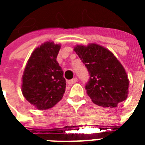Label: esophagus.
<instances>
[{
    "instance_id": "esophagus-1",
    "label": "esophagus",
    "mask_w": 145,
    "mask_h": 145,
    "mask_svg": "<svg viewBox=\"0 0 145 145\" xmlns=\"http://www.w3.org/2000/svg\"><path fill=\"white\" fill-rule=\"evenodd\" d=\"M77 82H78V78H74L71 79V80H69V81L67 82V83H68V85H72L73 84H74V83H76Z\"/></svg>"
}]
</instances>
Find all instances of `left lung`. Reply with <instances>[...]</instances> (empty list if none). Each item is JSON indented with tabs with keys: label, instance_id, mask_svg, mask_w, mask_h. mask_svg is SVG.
<instances>
[{
	"label": "left lung",
	"instance_id": "obj_1",
	"mask_svg": "<svg viewBox=\"0 0 145 145\" xmlns=\"http://www.w3.org/2000/svg\"><path fill=\"white\" fill-rule=\"evenodd\" d=\"M74 50L89 72L85 85L91 101L103 107H116L127 98L129 79L123 67L106 48L91 43L77 45Z\"/></svg>",
	"mask_w": 145,
	"mask_h": 145
}]
</instances>
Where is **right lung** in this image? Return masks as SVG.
Here are the masks:
<instances>
[{
    "mask_svg": "<svg viewBox=\"0 0 145 145\" xmlns=\"http://www.w3.org/2000/svg\"><path fill=\"white\" fill-rule=\"evenodd\" d=\"M60 49L54 42H44L33 51L24 71L22 94L39 110L54 106L65 92L66 80L57 61Z\"/></svg>",
    "mask_w": 145,
    "mask_h": 145,
    "instance_id": "right-lung-1",
    "label": "right lung"
}]
</instances>
